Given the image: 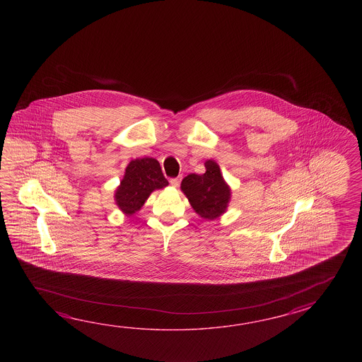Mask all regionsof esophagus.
<instances>
[{
  "label": "esophagus",
  "instance_id": "esophagus-1",
  "mask_svg": "<svg viewBox=\"0 0 362 362\" xmlns=\"http://www.w3.org/2000/svg\"><path fill=\"white\" fill-rule=\"evenodd\" d=\"M181 180H182L181 176H178V177L170 178V185H172V186H175V187H177L178 185L181 184Z\"/></svg>",
  "mask_w": 362,
  "mask_h": 362
}]
</instances>
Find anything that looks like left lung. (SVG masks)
Wrapping results in <instances>:
<instances>
[{
  "mask_svg": "<svg viewBox=\"0 0 362 362\" xmlns=\"http://www.w3.org/2000/svg\"><path fill=\"white\" fill-rule=\"evenodd\" d=\"M203 175L190 173L182 180L181 189L194 211L206 220L223 215L230 199V189L225 184L220 167L214 160L204 163Z\"/></svg>",
  "mask_w": 362,
  "mask_h": 362,
  "instance_id": "left-lung-1",
  "label": "left lung"
}]
</instances>
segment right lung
<instances>
[{
	"label": "right lung",
	"instance_id": "obj_1",
	"mask_svg": "<svg viewBox=\"0 0 362 362\" xmlns=\"http://www.w3.org/2000/svg\"><path fill=\"white\" fill-rule=\"evenodd\" d=\"M168 185L163 175L160 164L153 158H142L132 160L123 181L115 194L116 204L127 215H133L144 206L148 195L155 189H162Z\"/></svg>",
	"mask_w": 362,
	"mask_h": 362
}]
</instances>
